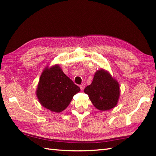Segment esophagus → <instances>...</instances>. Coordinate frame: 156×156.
Segmentation results:
<instances>
[{"instance_id":"obj_1","label":"esophagus","mask_w":156,"mask_h":156,"mask_svg":"<svg viewBox=\"0 0 156 156\" xmlns=\"http://www.w3.org/2000/svg\"><path fill=\"white\" fill-rule=\"evenodd\" d=\"M84 87H85V84H82L80 85V89H81L82 90H84Z\"/></svg>"}]
</instances>
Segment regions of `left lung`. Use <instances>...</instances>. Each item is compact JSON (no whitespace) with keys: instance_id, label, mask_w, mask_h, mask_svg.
Instances as JSON below:
<instances>
[{"instance_id":"left-lung-1","label":"left lung","mask_w":156,"mask_h":156,"mask_svg":"<svg viewBox=\"0 0 156 156\" xmlns=\"http://www.w3.org/2000/svg\"><path fill=\"white\" fill-rule=\"evenodd\" d=\"M94 107L101 111H108L117 106L119 97V84L110 73L101 68L94 74L90 85L84 88Z\"/></svg>"}]
</instances>
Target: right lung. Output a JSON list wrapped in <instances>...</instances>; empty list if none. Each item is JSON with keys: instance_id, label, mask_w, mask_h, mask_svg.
<instances>
[{"instance_id": "obj_1", "label": "right lung", "mask_w": 156, "mask_h": 156, "mask_svg": "<svg viewBox=\"0 0 156 156\" xmlns=\"http://www.w3.org/2000/svg\"><path fill=\"white\" fill-rule=\"evenodd\" d=\"M80 88L70 80L58 64L46 66L39 78L36 95L43 107L60 112L68 107Z\"/></svg>"}]
</instances>
